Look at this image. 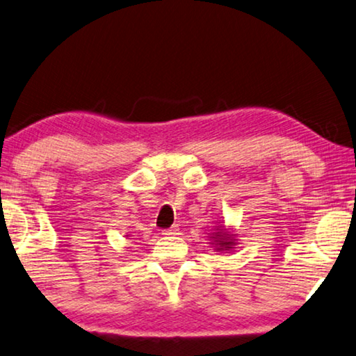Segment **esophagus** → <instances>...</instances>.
Masks as SVG:
<instances>
[{"instance_id":"esophagus-1","label":"esophagus","mask_w":356,"mask_h":356,"mask_svg":"<svg viewBox=\"0 0 356 356\" xmlns=\"http://www.w3.org/2000/svg\"><path fill=\"white\" fill-rule=\"evenodd\" d=\"M177 231H179V229H177L176 227H172V228L163 231V236H176V234H179Z\"/></svg>"}]
</instances>
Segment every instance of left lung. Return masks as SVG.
<instances>
[{
    "label": "left lung",
    "instance_id": "1",
    "mask_svg": "<svg viewBox=\"0 0 356 356\" xmlns=\"http://www.w3.org/2000/svg\"><path fill=\"white\" fill-rule=\"evenodd\" d=\"M212 233H209L207 238L211 239L209 244L212 245V249L216 252H229L234 249V245L238 244V234L233 233V229L227 227H216L211 229Z\"/></svg>",
    "mask_w": 356,
    "mask_h": 356
}]
</instances>
